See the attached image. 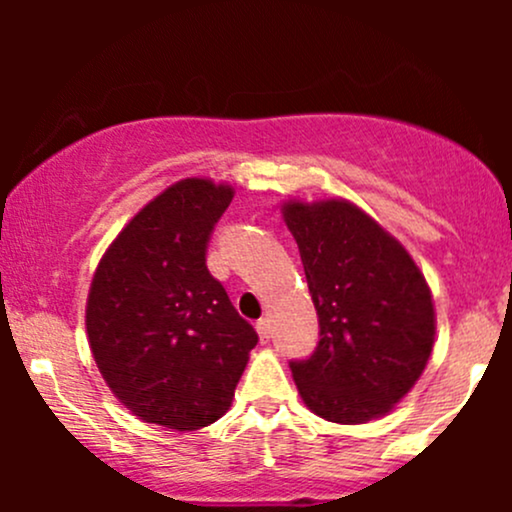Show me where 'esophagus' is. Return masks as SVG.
<instances>
[{
    "instance_id": "34e87169",
    "label": "esophagus",
    "mask_w": 512,
    "mask_h": 512,
    "mask_svg": "<svg viewBox=\"0 0 512 512\" xmlns=\"http://www.w3.org/2000/svg\"><path fill=\"white\" fill-rule=\"evenodd\" d=\"M257 334H260L262 344H267L269 337H272V322H269L267 317H262V320H257Z\"/></svg>"
}]
</instances>
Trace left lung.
<instances>
[{
    "instance_id": "obj_1",
    "label": "left lung",
    "mask_w": 512,
    "mask_h": 512,
    "mask_svg": "<svg viewBox=\"0 0 512 512\" xmlns=\"http://www.w3.org/2000/svg\"><path fill=\"white\" fill-rule=\"evenodd\" d=\"M320 342L291 373L305 407L334 424L390 411L424 373L436 313L409 252L346 199L286 202Z\"/></svg>"
}]
</instances>
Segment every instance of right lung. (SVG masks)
I'll list each match as a JSON object with an SVG mask.
<instances>
[{"mask_svg":"<svg viewBox=\"0 0 512 512\" xmlns=\"http://www.w3.org/2000/svg\"><path fill=\"white\" fill-rule=\"evenodd\" d=\"M233 187L187 178L113 240L93 274L86 332L113 395L146 424L197 431L226 414L257 332L207 269Z\"/></svg>","mask_w":512,"mask_h":512,"instance_id":"add662e5","label":"right lung"}]
</instances>
